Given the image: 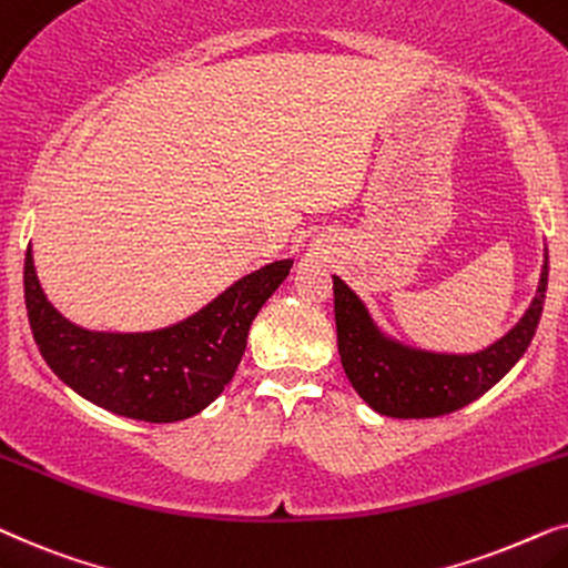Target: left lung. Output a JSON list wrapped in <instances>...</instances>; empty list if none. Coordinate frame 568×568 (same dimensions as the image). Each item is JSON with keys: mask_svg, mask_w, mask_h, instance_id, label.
Instances as JSON below:
<instances>
[{"mask_svg": "<svg viewBox=\"0 0 568 568\" xmlns=\"http://www.w3.org/2000/svg\"><path fill=\"white\" fill-rule=\"evenodd\" d=\"M332 283L337 351L355 392L376 413L392 418H436L486 395L525 355L546 304L548 262L542 264L538 296L517 327L473 355L423 353L392 343L374 327L366 306L343 280L332 277Z\"/></svg>", "mask_w": 568, "mask_h": 568, "instance_id": "8db88e82", "label": "left lung"}]
</instances>
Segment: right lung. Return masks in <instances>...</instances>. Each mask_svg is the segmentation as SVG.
I'll list each match as a JSON object with an SVG mask.
<instances>
[{"instance_id":"obj_1","label":"right lung","mask_w":568,"mask_h":568,"mask_svg":"<svg viewBox=\"0 0 568 568\" xmlns=\"http://www.w3.org/2000/svg\"><path fill=\"white\" fill-rule=\"evenodd\" d=\"M291 267L272 262L173 327L121 335L67 322L43 296L28 248V320L43 361L78 395L124 418L173 423L205 410L233 379L254 316Z\"/></svg>"}]
</instances>
